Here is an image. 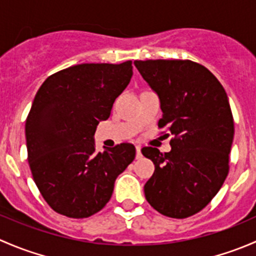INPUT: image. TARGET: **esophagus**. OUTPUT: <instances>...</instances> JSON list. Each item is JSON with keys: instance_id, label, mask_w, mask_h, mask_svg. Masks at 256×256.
Returning a JSON list of instances; mask_svg holds the SVG:
<instances>
[{"instance_id": "34e87169", "label": "esophagus", "mask_w": 256, "mask_h": 256, "mask_svg": "<svg viewBox=\"0 0 256 256\" xmlns=\"http://www.w3.org/2000/svg\"><path fill=\"white\" fill-rule=\"evenodd\" d=\"M142 154H141V147L140 146H136V158H141Z\"/></svg>"}]
</instances>
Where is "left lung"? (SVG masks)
<instances>
[{
    "label": "left lung",
    "mask_w": 256,
    "mask_h": 256,
    "mask_svg": "<svg viewBox=\"0 0 256 256\" xmlns=\"http://www.w3.org/2000/svg\"><path fill=\"white\" fill-rule=\"evenodd\" d=\"M134 64L160 98L164 114L158 128L174 135L170 152L151 146L141 150L154 164L144 197L164 216L188 218L207 207L229 174L234 120L228 96L219 80L196 62Z\"/></svg>",
    "instance_id": "8db88e82"
}]
</instances>
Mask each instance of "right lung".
Segmentation results:
<instances>
[{"label": "right lung", "mask_w": 256, "mask_h": 256, "mask_svg": "<svg viewBox=\"0 0 256 256\" xmlns=\"http://www.w3.org/2000/svg\"><path fill=\"white\" fill-rule=\"evenodd\" d=\"M132 76V62L86 63L52 74L26 120L28 164L47 204L68 218L106 206L116 177L136 154L132 144L95 151L94 134Z\"/></svg>", "instance_id": "add662e5"}]
</instances>
